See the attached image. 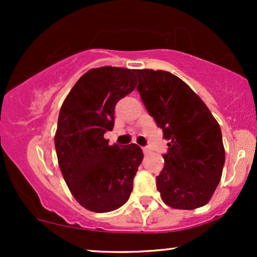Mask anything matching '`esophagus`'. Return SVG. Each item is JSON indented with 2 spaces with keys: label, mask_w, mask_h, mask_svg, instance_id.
Wrapping results in <instances>:
<instances>
[{
  "label": "esophagus",
  "mask_w": 257,
  "mask_h": 257,
  "mask_svg": "<svg viewBox=\"0 0 257 257\" xmlns=\"http://www.w3.org/2000/svg\"><path fill=\"white\" fill-rule=\"evenodd\" d=\"M143 152L145 153V155H149V153H150V150L147 149V147H143Z\"/></svg>",
  "instance_id": "1"
}]
</instances>
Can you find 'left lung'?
I'll return each mask as SVG.
<instances>
[{"label": "left lung", "mask_w": 257, "mask_h": 257, "mask_svg": "<svg viewBox=\"0 0 257 257\" xmlns=\"http://www.w3.org/2000/svg\"><path fill=\"white\" fill-rule=\"evenodd\" d=\"M137 89L150 116L169 140L157 190L174 209L200 208L210 200L225 164L222 134L203 100L178 76L135 70Z\"/></svg>", "instance_id": "1"}]
</instances>
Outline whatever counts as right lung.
Instances as JSON below:
<instances>
[{
    "label": "right lung",
    "mask_w": 257,
    "mask_h": 257,
    "mask_svg": "<svg viewBox=\"0 0 257 257\" xmlns=\"http://www.w3.org/2000/svg\"><path fill=\"white\" fill-rule=\"evenodd\" d=\"M135 70L102 66L76 82L59 112L55 133L58 163L72 196L94 213L116 210L129 199L143 162L135 144L108 145L118 100L134 90Z\"/></svg>",
    "instance_id": "add662e5"
}]
</instances>
